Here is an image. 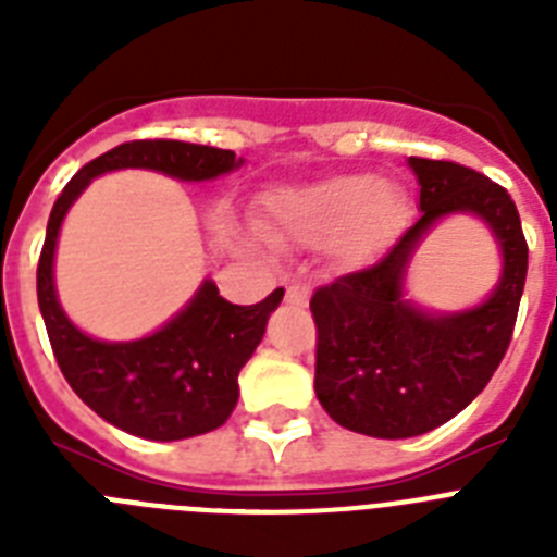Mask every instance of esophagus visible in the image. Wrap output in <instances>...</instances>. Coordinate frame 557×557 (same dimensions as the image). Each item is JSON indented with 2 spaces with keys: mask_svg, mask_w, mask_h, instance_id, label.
I'll use <instances>...</instances> for the list:
<instances>
[{
  "mask_svg": "<svg viewBox=\"0 0 557 557\" xmlns=\"http://www.w3.org/2000/svg\"><path fill=\"white\" fill-rule=\"evenodd\" d=\"M284 301L293 304V307H307V304H309V287H304V284H289L287 293H284Z\"/></svg>",
  "mask_w": 557,
  "mask_h": 557,
  "instance_id": "obj_1",
  "label": "esophagus"
}]
</instances>
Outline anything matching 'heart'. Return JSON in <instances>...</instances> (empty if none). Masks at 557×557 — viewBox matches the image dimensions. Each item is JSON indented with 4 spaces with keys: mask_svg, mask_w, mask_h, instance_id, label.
<instances>
[{
    "mask_svg": "<svg viewBox=\"0 0 557 557\" xmlns=\"http://www.w3.org/2000/svg\"><path fill=\"white\" fill-rule=\"evenodd\" d=\"M410 214L407 195L371 172H346L307 186L278 189L264 200L259 231L275 245L323 248L348 268L371 262Z\"/></svg>",
    "mask_w": 557,
    "mask_h": 557,
    "instance_id": "b5f03b06",
    "label": "heart"
}]
</instances>
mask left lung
I'll use <instances>...</instances> for the list:
<instances>
[{
  "label": "left lung",
  "instance_id": "left-lung-1",
  "mask_svg": "<svg viewBox=\"0 0 557 557\" xmlns=\"http://www.w3.org/2000/svg\"><path fill=\"white\" fill-rule=\"evenodd\" d=\"M407 164L421 186L418 223L373 268L339 275L309 301L318 401L339 426L387 441L424 435L480 396L508 351L528 278V243L508 191L451 161ZM455 213L490 225L503 273L476 308L432 313L406 298V268L425 234Z\"/></svg>",
  "mask_w": 557,
  "mask_h": 557
}]
</instances>
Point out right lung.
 I'll use <instances>...</instances> for the list:
<instances>
[{"instance_id": "1", "label": "right lung", "mask_w": 557, "mask_h": 557, "mask_svg": "<svg viewBox=\"0 0 557 557\" xmlns=\"http://www.w3.org/2000/svg\"><path fill=\"white\" fill-rule=\"evenodd\" d=\"M236 152L189 141H125L88 161L69 181L52 206L41 259H38V307L72 391L100 418L127 435L147 441H184L218 430L234 412L236 376L262 343L270 312L284 289H273L253 307H236L203 278L198 293L178 314L139 339H97L69 321L55 289V248L63 218L97 175L113 170H152L175 181L200 184L239 170Z\"/></svg>"}]
</instances>
